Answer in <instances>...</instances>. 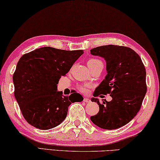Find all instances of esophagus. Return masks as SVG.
<instances>
[{
  "label": "esophagus",
  "instance_id": "1",
  "mask_svg": "<svg viewBox=\"0 0 160 160\" xmlns=\"http://www.w3.org/2000/svg\"><path fill=\"white\" fill-rule=\"evenodd\" d=\"M83 102H90V100L89 98H84V99H83Z\"/></svg>",
  "mask_w": 160,
  "mask_h": 160
}]
</instances>
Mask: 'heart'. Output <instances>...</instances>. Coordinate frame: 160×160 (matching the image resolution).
<instances>
[{
    "instance_id": "1",
    "label": "heart",
    "mask_w": 160,
    "mask_h": 160,
    "mask_svg": "<svg viewBox=\"0 0 160 160\" xmlns=\"http://www.w3.org/2000/svg\"><path fill=\"white\" fill-rule=\"evenodd\" d=\"M102 65V61L98 59H96V58H92V59H90L88 61V67L90 68V69L91 68L96 67V66H98V65ZM86 87H88V86H80V88L82 91H85L86 89Z\"/></svg>"
}]
</instances>
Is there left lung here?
<instances>
[{
	"label": "left lung",
	"mask_w": 160,
	"mask_h": 160,
	"mask_svg": "<svg viewBox=\"0 0 160 160\" xmlns=\"http://www.w3.org/2000/svg\"><path fill=\"white\" fill-rule=\"evenodd\" d=\"M90 53L105 59L107 70L91 99L100 110L90 120L100 128L118 129L130 122L141 108L147 92L145 68L138 53L128 47L103 45L90 50ZM107 93L112 100L100 104L96 97Z\"/></svg>",
	"instance_id": "left-lung-1"
}]
</instances>
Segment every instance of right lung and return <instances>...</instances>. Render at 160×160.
Masks as SVG:
<instances>
[{"label":"right lung","mask_w":160,"mask_h":160,"mask_svg":"<svg viewBox=\"0 0 160 160\" xmlns=\"http://www.w3.org/2000/svg\"><path fill=\"white\" fill-rule=\"evenodd\" d=\"M83 53L43 47L20 58L12 76L14 95L30 125L45 130L55 128L66 118L71 104L83 100L78 92L65 96L58 91L60 78Z\"/></svg>","instance_id":"right-lung-1"}]
</instances>
